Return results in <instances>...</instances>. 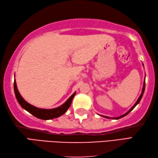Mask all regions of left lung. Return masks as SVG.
Wrapping results in <instances>:
<instances>
[{
	"label": "left lung",
	"instance_id": "1",
	"mask_svg": "<svg viewBox=\"0 0 158 158\" xmlns=\"http://www.w3.org/2000/svg\"><path fill=\"white\" fill-rule=\"evenodd\" d=\"M145 81H144V83H143V90H142V93H141V94H140V96H139V99L137 100V101L136 102V103L135 104V105H134L132 108H131L128 111H127L126 113H125L124 114V115H122V116H120V117H112V119H120V118H122V117H123L124 116H126V115H127V114H128L131 110H132L133 109H134V108H135V107L138 105V104L139 103V102H140V100H141V98H142V97H143V93H144V91H145ZM101 116H102V117H105V118H108V119H110V117H106V116H104V115H101Z\"/></svg>",
	"mask_w": 158,
	"mask_h": 158
}]
</instances>
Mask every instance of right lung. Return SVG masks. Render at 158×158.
Instances as JSON below:
<instances>
[{
  "label": "right lung",
  "mask_w": 158,
  "mask_h": 158,
  "mask_svg": "<svg viewBox=\"0 0 158 158\" xmlns=\"http://www.w3.org/2000/svg\"><path fill=\"white\" fill-rule=\"evenodd\" d=\"M14 92L17 100H18L19 104L21 105L23 109H24L25 110H27L28 112L32 114V115L37 117V118L44 120L57 118V117L61 116L64 113H65L66 110L69 109L70 105H71L73 98H74V96H75L76 94L75 92L73 94L66 100V102H65L61 106L57 107V108L55 109H39L37 108V107H35L34 106L30 105L29 103H28L22 98V96L20 95L18 88H17L15 79L14 80Z\"/></svg>",
  "instance_id": "add662e5"
}]
</instances>
